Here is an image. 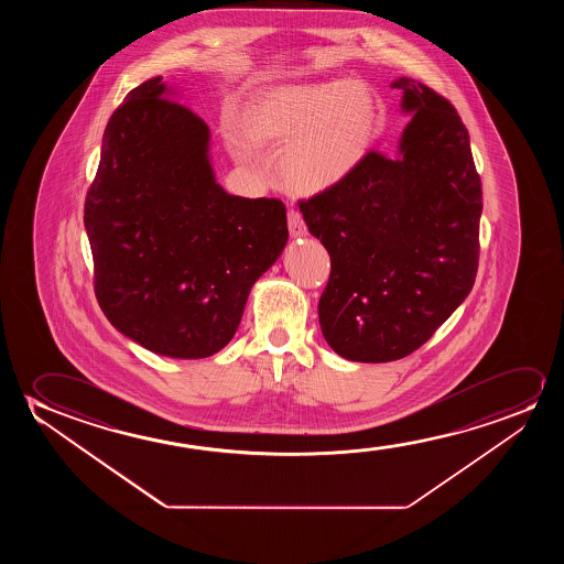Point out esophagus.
Here are the masks:
<instances>
[{"instance_id": "obj_1", "label": "esophagus", "mask_w": 564, "mask_h": 564, "mask_svg": "<svg viewBox=\"0 0 564 564\" xmlns=\"http://www.w3.org/2000/svg\"><path fill=\"white\" fill-rule=\"evenodd\" d=\"M286 225H289V232H291L293 237H302V235H306V231H308L299 209H289V214H286Z\"/></svg>"}]
</instances>
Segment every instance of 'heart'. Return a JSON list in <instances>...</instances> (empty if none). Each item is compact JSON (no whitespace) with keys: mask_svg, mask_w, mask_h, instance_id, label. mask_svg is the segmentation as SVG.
Here are the masks:
<instances>
[{"mask_svg":"<svg viewBox=\"0 0 564 564\" xmlns=\"http://www.w3.org/2000/svg\"><path fill=\"white\" fill-rule=\"evenodd\" d=\"M378 124L370 90L348 78L279 86L248 106L242 129L225 124L224 140L240 163L256 148L279 150V177L294 193H322L362 162Z\"/></svg>","mask_w":564,"mask_h":564,"instance_id":"obj_1","label":"heart"}]
</instances>
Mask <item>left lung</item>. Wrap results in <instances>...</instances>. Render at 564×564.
I'll use <instances>...</instances> for the list:
<instances>
[{
	"instance_id": "1",
	"label": "left lung",
	"mask_w": 564,
	"mask_h": 564,
	"mask_svg": "<svg viewBox=\"0 0 564 564\" xmlns=\"http://www.w3.org/2000/svg\"><path fill=\"white\" fill-rule=\"evenodd\" d=\"M412 121L399 150H370L340 183L299 200L332 258L317 314L325 340L355 362L412 355L476 281L481 181L453 104L394 80Z\"/></svg>"
}]
</instances>
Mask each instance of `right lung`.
Instances as JSON below:
<instances>
[{"instance_id": "obj_1", "label": "right lung", "mask_w": 564, "mask_h": 564, "mask_svg": "<svg viewBox=\"0 0 564 564\" xmlns=\"http://www.w3.org/2000/svg\"><path fill=\"white\" fill-rule=\"evenodd\" d=\"M170 98L150 78L109 117L85 202L94 293L148 350L206 358L232 339L256 279L285 248L286 209L225 193L208 124Z\"/></svg>"}]
</instances>
